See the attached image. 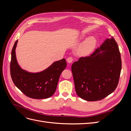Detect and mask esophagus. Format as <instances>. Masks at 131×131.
I'll return each mask as SVG.
<instances>
[{
  "instance_id": "1",
  "label": "esophagus",
  "mask_w": 131,
  "mask_h": 131,
  "mask_svg": "<svg viewBox=\"0 0 131 131\" xmlns=\"http://www.w3.org/2000/svg\"><path fill=\"white\" fill-rule=\"evenodd\" d=\"M73 61V58L72 57H69L68 58H67V61H68V63H72Z\"/></svg>"
}]
</instances>
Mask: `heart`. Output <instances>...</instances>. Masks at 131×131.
<instances>
[{
    "label": "heart",
    "instance_id": "b5f03b06",
    "mask_svg": "<svg viewBox=\"0 0 131 131\" xmlns=\"http://www.w3.org/2000/svg\"><path fill=\"white\" fill-rule=\"evenodd\" d=\"M95 40L93 38H90L83 43L81 47V51L83 53L87 54L92 50L95 45Z\"/></svg>",
    "mask_w": 131,
    "mask_h": 131
}]
</instances>
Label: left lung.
Instances as JSON below:
<instances>
[{
	"instance_id": "obj_1",
	"label": "left lung",
	"mask_w": 131,
	"mask_h": 131,
	"mask_svg": "<svg viewBox=\"0 0 131 131\" xmlns=\"http://www.w3.org/2000/svg\"><path fill=\"white\" fill-rule=\"evenodd\" d=\"M121 67L117 43L110 37L90 56L80 57L72 64L78 96L88 101H100L108 96L118 85Z\"/></svg>"
}]
</instances>
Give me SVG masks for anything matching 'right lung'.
Listing matches in <instances>:
<instances>
[{"label":"right lung","mask_w":131,"mask_h":131,"mask_svg":"<svg viewBox=\"0 0 131 131\" xmlns=\"http://www.w3.org/2000/svg\"><path fill=\"white\" fill-rule=\"evenodd\" d=\"M18 40L11 51L10 74L14 84L27 97L33 99H45L56 91L60 75L66 68L64 58L53 62L40 72L30 73L22 69L18 64L15 50Z\"/></svg>","instance_id":"add662e5"}]
</instances>
